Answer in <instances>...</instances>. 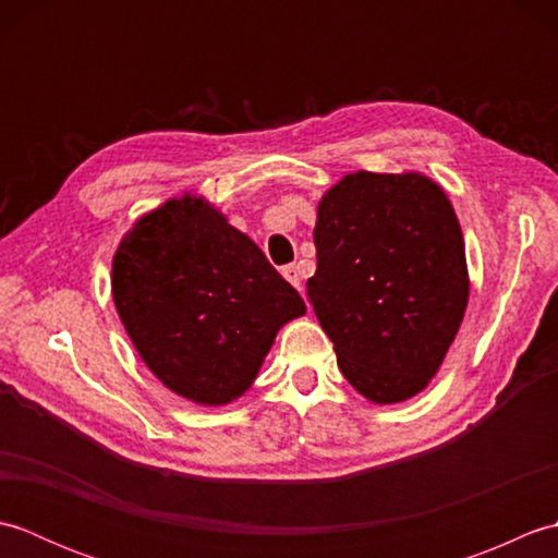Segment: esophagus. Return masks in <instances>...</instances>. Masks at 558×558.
Segmentation results:
<instances>
[{
    "mask_svg": "<svg viewBox=\"0 0 558 558\" xmlns=\"http://www.w3.org/2000/svg\"><path fill=\"white\" fill-rule=\"evenodd\" d=\"M282 278H286L292 288L302 290V270H300L298 264H290V266L282 268Z\"/></svg>",
    "mask_w": 558,
    "mask_h": 558,
    "instance_id": "34e87169",
    "label": "esophagus"
}]
</instances>
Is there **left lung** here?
Instances as JSON below:
<instances>
[{
  "label": "left lung",
  "mask_w": 558,
  "mask_h": 558,
  "mask_svg": "<svg viewBox=\"0 0 558 558\" xmlns=\"http://www.w3.org/2000/svg\"><path fill=\"white\" fill-rule=\"evenodd\" d=\"M316 272L306 280L342 376L378 405L429 384L468 306L460 222L417 172H354L318 204Z\"/></svg>",
  "instance_id": "8db88e82"
}]
</instances>
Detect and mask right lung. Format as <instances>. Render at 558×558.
<instances>
[{"instance_id":"1","label":"right lung","mask_w":558,"mask_h":558,"mask_svg":"<svg viewBox=\"0 0 558 558\" xmlns=\"http://www.w3.org/2000/svg\"><path fill=\"white\" fill-rule=\"evenodd\" d=\"M112 298L148 369L201 405L240 398L280 326L306 310L246 234L189 194L124 234Z\"/></svg>"}]
</instances>
